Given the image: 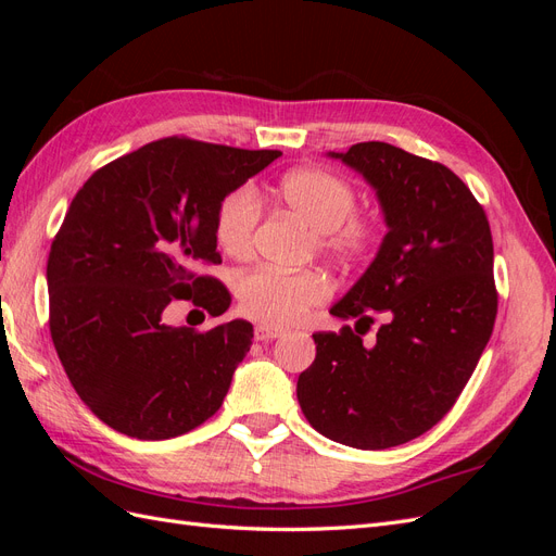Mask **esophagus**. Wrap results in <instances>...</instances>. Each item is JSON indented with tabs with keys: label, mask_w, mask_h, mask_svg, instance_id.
<instances>
[{
	"label": "esophagus",
	"mask_w": 556,
	"mask_h": 556,
	"mask_svg": "<svg viewBox=\"0 0 556 556\" xmlns=\"http://www.w3.org/2000/svg\"><path fill=\"white\" fill-rule=\"evenodd\" d=\"M282 331L280 329H274V327H266V325H257L255 327V341H274V339H280Z\"/></svg>",
	"instance_id": "esophagus-1"
}]
</instances>
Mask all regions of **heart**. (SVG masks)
Segmentation results:
<instances>
[{"label":"heart","mask_w":556,"mask_h":556,"mask_svg":"<svg viewBox=\"0 0 556 556\" xmlns=\"http://www.w3.org/2000/svg\"><path fill=\"white\" fill-rule=\"evenodd\" d=\"M280 201L315 231L317 248L341 262L366 257L380 243V225L355 213L357 192L352 185L325 169H294L278 185ZM262 220L257 192L243 185L231 190L215 213V239L231 257H248ZM325 274L282 271L260 266L241 276L237 285L239 308L266 327H288L329 296Z\"/></svg>","instance_id":"obj_1"}]
</instances>
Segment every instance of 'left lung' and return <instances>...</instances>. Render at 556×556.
Returning a JSON list of instances; mask_svg holds the SVG:
<instances>
[{"mask_svg":"<svg viewBox=\"0 0 556 556\" xmlns=\"http://www.w3.org/2000/svg\"><path fill=\"white\" fill-rule=\"evenodd\" d=\"M329 155L374 185L390 229L329 313L368 325L380 311L387 323L374 345L350 327L313 333L315 362L299 376L296 399L327 439L384 450L441 422L490 343L498 308L492 231L445 164L382 141Z\"/></svg>","mask_w":556,"mask_h":556,"instance_id":"8db88e82","label":"left lung"}]
</instances>
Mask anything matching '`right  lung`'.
Returning <instances> with one entry per match:
<instances>
[{
  "label": "right lung",
  "instance_id": "right-lung-1",
  "mask_svg": "<svg viewBox=\"0 0 556 556\" xmlns=\"http://www.w3.org/2000/svg\"><path fill=\"white\" fill-rule=\"evenodd\" d=\"M166 137L97 169L76 192L48 255L50 336L80 401L111 429L164 441L223 406L252 345V325H164L185 299L223 315L231 294L204 274L220 264V201L278 160Z\"/></svg>",
  "mask_w": 556,
  "mask_h": 556
}]
</instances>
